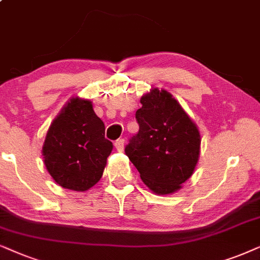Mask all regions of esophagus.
I'll list each match as a JSON object with an SVG mask.
<instances>
[{
	"label": "esophagus",
	"instance_id": "34e87169",
	"mask_svg": "<svg viewBox=\"0 0 260 260\" xmlns=\"http://www.w3.org/2000/svg\"><path fill=\"white\" fill-rule=\"evenodd\" d=\"M114 146L119 152H122L124 148V140L123 139H117L115 143H114Z\"/></svg>",
	"mask_w": 260,
	"mask_h": 260
}]
</instances>
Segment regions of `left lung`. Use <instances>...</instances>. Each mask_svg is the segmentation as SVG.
I'll list each match as a JSON object with an SVG mask.
<instances>
[{
	"label": "left lung",
	"instance_id": "obj_1",
	"mask_svg": "<svg viewBox=\"0 0 260 260\" xmlns=\"http://www.w3.org/2000/svg\"><path fill=\"white\" fill-rule=\"evenodd\" d=\"M136 117L139 132L124 148L141 181L157 195L182 189L199 162L201 134L179 102L166 90L141 96Z\"/></svg>",
	"mask_w": 260,
	"mask_h": 260
}]
</instances>
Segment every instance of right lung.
I'll list each match as a JSON object with an SVG mask.
<instances>
[{
  "label": "right lung",
  "mask_w": 260,
  "mask_h": 260,
  "mask_svg": "<svg viewBox=\"0 0 260 260\" xmlns=\"http://www.w3.org/2000/svg\"><path fill=\"white\" fill-rule=\"evenodd\" d=\"M112 141L105 138V123L90 100L70 99L52 121L43 145L48 174L61 188L86 191L103 175Z\"/></svg>",
  "instance_id": "obj_1"
}]
</instances>
